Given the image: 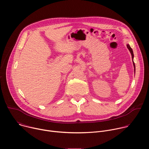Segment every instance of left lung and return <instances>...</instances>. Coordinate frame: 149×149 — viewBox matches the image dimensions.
<instances>
[{"mask_svg":"<svg viewBox=\"0 0 149 149\" xmlns=\"http://www.w3.org/2000/svg\"><path fill=\"white\" fill-rule=\"evenodd\" d=\"M127 48L129 49V50L130 51V53H131V54H132V59H133V65H134V72H135V64H134V61H133V58H134V54H133V50H132V48L130 47V46L129 45V44H127Z\"/></svg>","mask_w":149,"mask_h":149,"instance_id":"8db88e82","label":"left lung"}]
</instances>
